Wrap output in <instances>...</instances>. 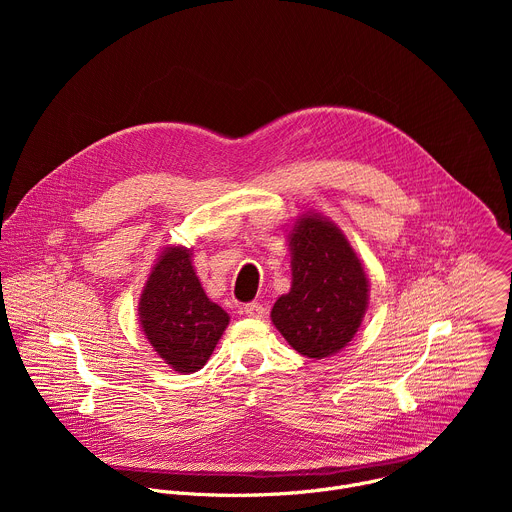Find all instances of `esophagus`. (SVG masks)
<instances>
[{"instance_id": "1", "label": "esophagus", "mask_w": 512, "mask_h": 512, "mask_svg": "<svg viewBox=\"0 0 512 512\" xmlns=\"http://www.w3.org/2000/svg\"><path fill=\"white\" fill-rule=\"evenodd\" d=\"M243 312H245L249 318H263V316H265V308H263V304H259V302L247 304V306L243 308Z\"/></svg>"}]
</instances>
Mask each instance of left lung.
<instances>
[{"label": "left lung", "instance_id": "8db88e82", "mask_svg": "<svg viewBox=\"0 0 512 512\" xmlns=\"http://www.w3.org/2000/svg\"><path fill=\"white\" fill-rule=\"evenodd\" d=\"M291 289L271 310L289 346L308 358L340 352L369 306V277L344 233L318 212L296 218L289 231Z\"/></svg>", "mask_w": 512, "mask_h": 512}]
</instances>
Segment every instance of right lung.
<instances>
[{
	"label": "right lung",
	"instance_id": "add662e5",
	"mask_svg": "<svg viewBox=\"0 0 512 512\" xmlns=\"http://www.w3.org/2000/svg\"><path fill=\"white\" fill-rule=\"evenodd\" d=\"M190 257L186 247H166L137 308L145 338L168 367L186 375L204 367L229 326V314L204 294Z\"/></svg>",
	"mask_w": 512,
	"mask_h": 512
}]
</instances>
